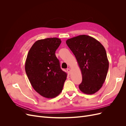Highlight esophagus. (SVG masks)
<instances>
[{
    "instance_id": "obj_1",
    "label": "esophagus",
    "mask_w": 126,
    "mask_h": 126,
    "mask_svg": "<svg viewBox=\"0 0 126 126\" xmlns=\"http://www.w3.org/2000/svg\"><path fill=\"white\" fill-rule=\"evenodd\" d=\"M67 71L68 74H70V72H71V70H70V68H67Z\"/></svg>"
}]
</instances>
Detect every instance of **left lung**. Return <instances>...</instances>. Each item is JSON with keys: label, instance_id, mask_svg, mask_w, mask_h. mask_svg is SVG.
Returning a JSON list of instances; mask_svg holds the SVG:
<instances>
[{"label": "left lung", "instance_id": "left-lung-1", "mask_svg": "<svg viewBox=\"0 0 126 126\" xmlns=\"http://www.w3.org/2000/svg\"><path fill=\"white\" fill-rule=\"evenodd\" d=\"M66 44L81 71L82 80L79 89L88 94L96 93L104 83L109 68L104 47L94 38L85 35L68 39Z\"/></svg>", "mask_w": 126, "mask_h": 126}]
</instances>
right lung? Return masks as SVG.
Here are the masks:
<instances>
[{
	"label": "right lung",
	"instance_id": "right-lung-1",
	"mask_svg": "<svg viewBox=\"0 0 126 126\" xmlns=\"http://www.w3.org/2000/svg\"><path fill=\"white\" fill-rule=\"evenodd\" d=\"M62 41L49 38L36 41L28 53L25 71L33 88L47 98L57 97L62 91L67 74L63 71L56 50Z\"/></svg>",
	"mask_w": 126,
	"mask_h": 126
}]
</instances>
